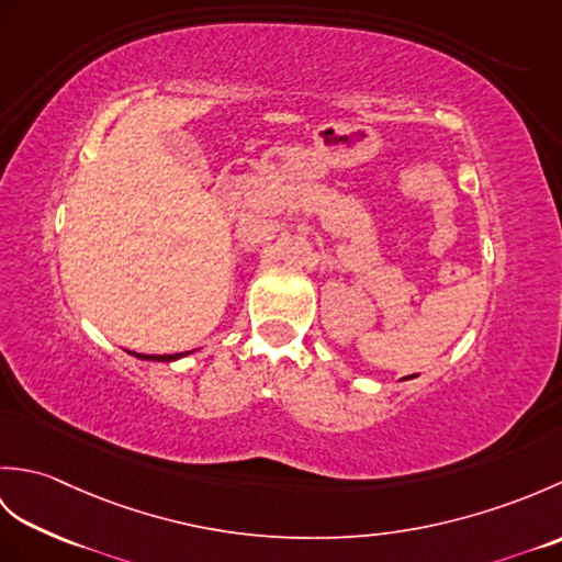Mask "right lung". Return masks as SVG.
Masks as SVG:
<instances>
[{"instance_id":"right-lung-1","label":"right lung","mask_w":562,"mask_h":562,"mask_svg":"<svg viewBox=\"0 0 562 562\" xmlns=\"http://www.w3.org/2000/svg\"><path fill=\"white\" fill-rule=\"evenodd\" d=\"M142 360H157V362H171L178 360V357H183V352H176V355H137Z\"/></svg>"}]
</instances>
